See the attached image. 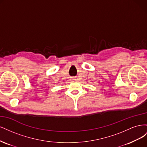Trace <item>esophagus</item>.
<instances>
[{
  "label": "esophagus",
  "instance_id": "34e87169",
  "mask_svg": "<svg viewBox=\"0 0 147 147\" xmlns=\"http://www.w3.org/2000/svg\"><path fill=\"white\" fill-rule=\"evenodd\" d=\"M71 80H76V79H75V78L73 77V78H71Z\"/></svg>",
  "mask_w": 147,
  "mask_h": 147
}]
</instances>
